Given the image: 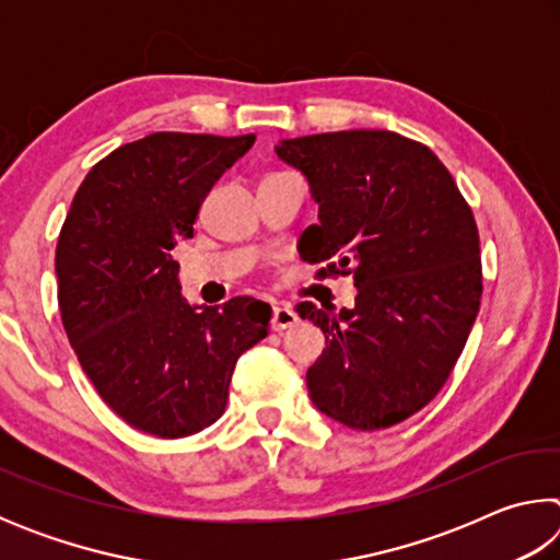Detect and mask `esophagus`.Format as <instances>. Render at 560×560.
Masks as SVG:
<instances>
[{
    "label": "esophagus",
    "instance_id": "34e87169",
    "mask_svg": "<svg viewBox=\"0 0 560 560\" xmlns=\"http://www.w3.org/2000/svg\"><path fill=\"white\" fill-rule=\"evenodd\" d=\"M296 324H299V316L293 314L289 306L273 308V314H271V328L273 330H287V328L296 326Z\"/></svg>",
    "mask_w": 560,
    "mask_h": 560
}]
</instances>
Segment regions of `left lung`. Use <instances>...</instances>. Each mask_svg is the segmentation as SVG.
Returning <instances> with one entry per match:
<instances>
[{
	"label": "left lung",
	"instance_id": "1",
	"mask_svg": "<svg viewBox=\"0 0 560 560\" xmlns=\"http://www.w3.org/2000/svg\"><path fill=\"white\" fill-rule=\"evenodd\" d=\"M277 155L306 175L318 224L301 257L316 279L350 277L355 306L299 303L324 330L308 368L311 400L353 430H385L420 412L447 383L481 301L479 232L450 170L393 130L281 140Z\"/></svg>",
	"mask_w": 560,
	"mask_h": 560
}]
</instances>
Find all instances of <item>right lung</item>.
I'll return each instance as SVG.
<instances>
[{
  "instance_id": "add662e5",
  "label": "right lung",
  "mask_w": 560,
  "mask_h": 560,
  "mask_svg": "<svg viewBox=\"0 0 560 560\" xmlns=\"http://www.w3.org/2000/svg\"><path fill=\"white\" fill-rule=\"evenodd\" d=\"M254 136L153 132L89 170L56 244L59 308L83 373L130 428L187 438L224 412L234 365L269 336L271 306H189L177 242Z\"/></svg>"
}]
</instances>
